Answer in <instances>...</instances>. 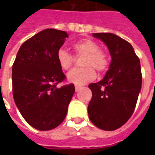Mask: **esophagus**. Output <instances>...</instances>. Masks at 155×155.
<instances>
[{"label": "esophagus", "instance_id": "esophagus-1", "mask_svg": "<svg viewBox=\"0 0 155 155\" xmlns=\"http://www.w3.org/2000/svg\"><path fill=\"white\" fill-rule=\"evenodd\" d=\"M74 88H75V91H79L80 90H81V88H82V86H81V85H77V84H75L74 85Z\"/></svg>", "mask_w": 155, "mask_h": 155}]
</instances>
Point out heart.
<instances>
[{
  "instance_id": "1",
  "label": "heart",
  "mask_w": 155,
  "mask_h": 155,
  "mask_svg": "<svg viewBox=\"0 0 155 155\" xmlns=\"http://www.w3.org/2000/svg\"><path fill=\"white\" fill-rule=\"evenodd\" d=\"M72 48L76 54H84L82 65L84 67L77 68L70 71L67 74V79L70 82L76 84H84L93 81L96 73L94 69L99 72H104L108 67L106 54L100 50L99 45L91 39H83L74 42ZM59 65L62 70L67 71L73 64L74 57L64 49H59L56 54Z\"/></svg>"
}]
</instances>
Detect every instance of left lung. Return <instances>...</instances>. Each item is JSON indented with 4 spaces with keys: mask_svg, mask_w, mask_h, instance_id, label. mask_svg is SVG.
<instances>
[{
    "mask_svg": "<svg viewBox=\"0 0 155 155\" xmlns=\"http://www.w3.org/2000/svg\"><path fill=\"white\" fill-rule=\"evenodd\" d=\"M106 45L111 56L109 71L103 80L89 84L92 99L88 105L91 122L103 130H115L134 113L141 91L140 59L133 46L112 33H94Z\"/></svg>",
    "mask_w": 155,
    "mask_h": 155,
    "instance_id": "1",
    "label": "left lung"
}]
</instances>
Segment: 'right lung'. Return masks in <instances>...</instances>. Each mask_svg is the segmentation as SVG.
Returning a JSON list of instances; mask_svg holds the SVG:
<instances>
[{
  "instance_id": "1",
  "label": "right lung",
  "mask_w": 155,
  "mask_h": 155,
  "mask_svg": "<svg viewBox=\"0 0 155 155\" xmlns=\"http://www.w3.org/2000/svg\"><path fill=\"white\" fill-rule=\"evenodd\" d=\"M67 33L45 29L25 41L12 66L14 101L25 121L36 130H51L66 116L74 93L70 84L58 88L65 75L56 58Z\"/></svg>"
}]
</instances>
